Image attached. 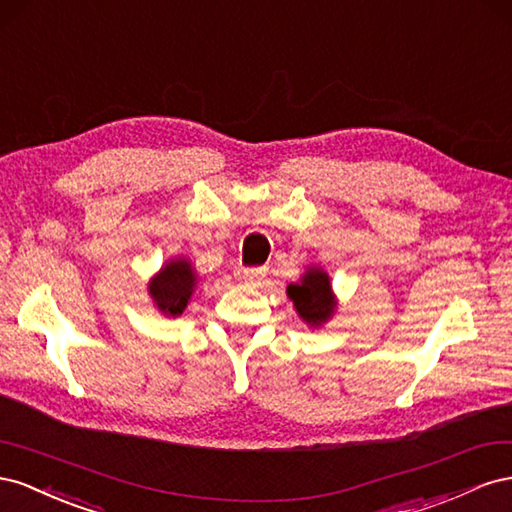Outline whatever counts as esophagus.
<instances>
[{
  "mask_svg": "<svg viewBox=\"0 0 512 512\" xmlns=\"http://www.w3.org/2000/svg\"><path fill=\"white\" fill-rule=\"evenodd\" d=\"M266 276V268H246L242 270V279L248 285H257Z\"/></svg>",
  "mask_w": 512,
  "mask_h": 512,
  "instance_id": "esophagus-1",
  "label": "esophagus"
}]
</instances>
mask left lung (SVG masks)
<instances>
[{
    "instance_id": "obj_1",
    "label": "left lung",
    "mask_w": 512,
    "mask_h": 512,
    "mask_svg": "<svg viewBox=\"0 0 512 512\" xmlns=\"http://www.w3.org/2000/svg\"><path fill=\"white\" fill-rule=\"evenodd\" d=\"M287 298L294 302L298 317L309 328H321L337 313V296L324 268L309 266L298 283L287 285Z\"/></svg>"
}]
</instances>
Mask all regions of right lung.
<instances>
[{
  "mask_svg": "<svg viewBox=\"0 0 512 512\" xmlns=\"http://www.w3.org/2000/svg\"><path fill=\"white\" fill-rule=\"evenodd\" d=\"M197 285L199 274L191 261L186 257H173L165 261L163 268L152 276L148 283V294L160 315L175 319L186 311Z\"/></svg>",
  "mask_w": 512,
  "mask_h": 512,
  "instance_id": "1",
  "label": "right lung"
}]
</instances>
